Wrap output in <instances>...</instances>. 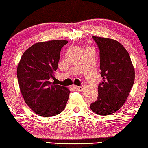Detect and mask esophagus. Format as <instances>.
<instances>
[{
  "label": "esophagus",
  "mask_w": 148,
  "mask_h": 148,
  "mask_svg": "<svg viewBox=\"0 0 148 148\" xmlns=\"http://www.w3.org/2000/svg\"><path fill=\"white\" fill-rule=\"evenodd\" d=\"M74 88H75L78 91H82L84 89V86H81V87H79V86H74Z\"/></svg>",
  "instance_id": "obj_1"
}]
</instances>
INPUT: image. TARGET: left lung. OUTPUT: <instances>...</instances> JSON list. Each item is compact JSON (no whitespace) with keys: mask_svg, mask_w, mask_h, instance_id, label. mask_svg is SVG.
Masks as SVG:
<instances>
[{"mask_svg":"<svg viewBox=\"0 0 148 148\" xmlns=\"http://www.w3.org/2000/svg\"><path fill=\"white\" fill-rule=\"evenodd\" d=\"M100 50L103 81L98 87L96 101L90 105L93 112L106 116L124 105L135 79V70L125 47L110 38L92 36Z\"/></svg>","mask_w":148,"mask_h":148,"instance_id":"left-lung-1","label":"left lung"}]
</instances>
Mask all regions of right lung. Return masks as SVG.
Returning a JSON list of instances; mask_svg holds the SVG:
<instances>
[{
  "label": "right lung",
  "mask_w": 148,
  "mask_h": 148,
  "mask_svg": "<svg viewBox=\"0 0 148 148\" xmlns=\"http://www.w3.org/2000/svg\"><path fill=\"white\" fill-rule=\"evenodd\" d=\"M67 40L38 42L24 52L17 67L19 87L25 103L33 112L44 117L64 110L70 90L54 80L60 51Z\"/></svg>",
  "instance_id": "1"
}]
</instances>
